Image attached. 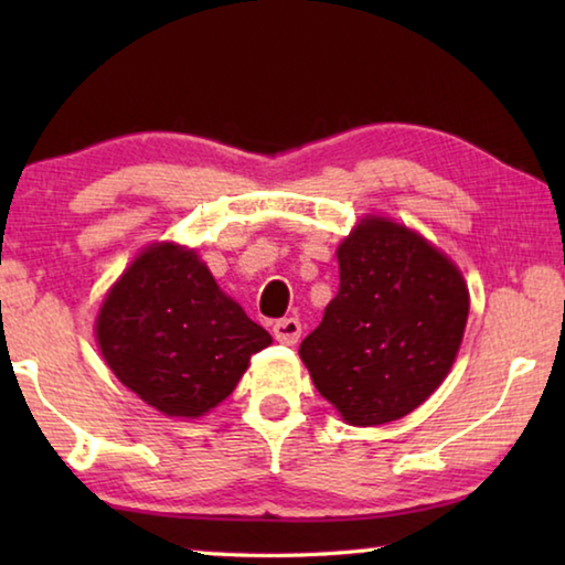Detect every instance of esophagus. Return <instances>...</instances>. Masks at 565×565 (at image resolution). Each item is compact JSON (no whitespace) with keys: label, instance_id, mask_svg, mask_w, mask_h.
Segmentation results:
<instances>
[{"label":"esophagus","instance_id":"obj_1","mask_svg":"<svg viewBox=\"0 0 565 565\" xmlns=\"http://www.w3.org/2000/svg\"><path fill=\"white\" fill-rule=\"evenodd\" d=\"M299 337H301V321L299 319H294V317H289V319H279L274 323V339L279 341V343H296L299 341Z\"/></svg>","mask_w":565,"mask_h":565}]
</instances>
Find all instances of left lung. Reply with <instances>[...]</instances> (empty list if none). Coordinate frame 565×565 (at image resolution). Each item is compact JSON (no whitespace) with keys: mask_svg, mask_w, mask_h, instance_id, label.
<instances>
[{"mask_svg":"<svg viewBox=\"0 0 565 565\" xmlns=\"http://www.w3.org/2000/svg\"><path fill=\"white\" fill-rule=\"evenodd\" d=\"M337 256L339 294L299 353L349 424H388L446 379L463 339L468 289L438 248L386 218L361 222Z\"/></svg>","mask_w":565,"mask_h":565,"instance_id":"left-lung-1","label":"left lung"}]
</instances>
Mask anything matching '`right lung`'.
Instances as JSON below:
<instances>
[{
  "label": "right lung",
  "instance_id": "obj_1",
  "mask_svg": "<svg viewBox=\"0 0 565 565\" xmlns=\"http://www.w3.org/2000/svg\"><path fill=\"white\" fill-rule=\"evenodd\" d=\"M99 349L124 386L167 416L196 418L232 394L271 337L174 244L151 246L114 284Z\"/></svg>",
  "mask_w": 565,
  "mask_h": 565
}]
</instances>
